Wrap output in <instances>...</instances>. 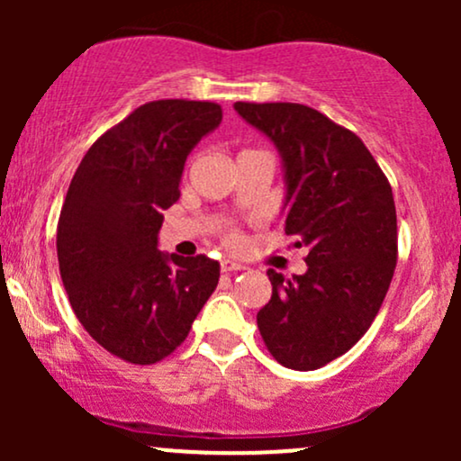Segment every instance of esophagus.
<instances>
[{
    "mask_svg": "<svg viewBox=\"0 0 461 461\" xmlns=\"http://www.w3.org/2000/svg\"><path fill=\"white\" fill-rule=\"evenodd\" d=\"M247 267H242V264L238 262H231V260H223L221 262V271L223 273H236V271H245Z\"/></svg>",
    "mask_w": 461,
    "mask_h": 461,
    "instance_id": "34e87169",
    "label": "esophagus"
}]
</instances>
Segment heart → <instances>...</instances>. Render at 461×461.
I'll return each instance as SVG.
<instances>
[{
  "label": "heart",
  "instance_id": "obj_1",
  "mask_svg": "<svg viewBox=\"0 0 461 461\" xmlns=\"http://www.w3.org/2000/svg\"><path fill=\"white\" fill-rule=\"evenodd\" d=\"M223 240H225L230 247H238V245H240V242H242V236L238 234L236 230H225V231H223Z\"/></svg>",
  "mask_w": 461,
  "mask_h": 461
}]
</instances>
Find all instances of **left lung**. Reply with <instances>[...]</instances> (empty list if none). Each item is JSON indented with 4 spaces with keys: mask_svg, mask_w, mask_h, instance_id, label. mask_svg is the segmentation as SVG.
Here are the masks:
<instances>
[{
    "mask_svg": "<svg viewBox=\"0 0 461 461\" xmlns=\"http://www.w3.org/2000/svg\"><path fill=\"white\" fill-rule=\"evenodd\" d=\"M234 108L282 153L284 231L308 249L303 275L268 268L273 294L258 330L282 366L316 370L345 356L382 308L399 253L393 188L359 136L319 110L288 102Z\"/></svg>",
    "mask_w": 461,
    "mask_h": 461,
    "instance_id": "obj_1",
    "label": "left lung"
}]
</instances>
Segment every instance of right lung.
I'll list each match as a JSON object with an SVG mask.
<instances>
[{
	"instance_id": "right-lung-1",
	"label": "right lung",
	"mask_w": 461,
	"mask_h": 461,
	"mask_svg": "<svg viewBox=\"0 0 461 461\" xmlns=\"http://www.w3.org/2000/svg\"><path fill=\"white\" fill-rule=\"evenodd\" d=\"M221 119L214 102L142 104L93 142L67 190L62 284L93 340L130 364L171 356L219 284V262L164 256L158 230L179 199L186 156Z\"/></svg>"
}]
</instances>
